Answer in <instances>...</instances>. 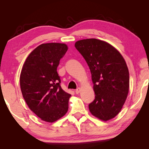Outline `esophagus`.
I'll list each match as a JSON object with an SVG mask.
<instances>
[{
    "mask_svg": "<svg viewBox=\"0 0 149 149\" xmlns=\"http://www.w3.org/2000/svg\"><path fill=\"white\" fill-rule=\"evenodd\" d=\"M80 91H81V88H77L76 90H75V93H76L77 94L79 93Z\"/></svg>",
    "mask_w": 149,
    "mask_h": 149,
    "instance_id": "34e87169",
    "label": "esophagus"
}]
</instances>
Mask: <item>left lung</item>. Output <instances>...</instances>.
Here are the masks:
<instances>
[{
	"label": "left lung",
	"mask_w": 149,
	"mask_h": 149,
	"mask_svg": "<svg viewBox=\"0 0 149 149\" xmlns=\"http://www.w3.org/2000/svg\"><path fill=\"white\" fill-rule=\"evenodd\" d=\"M75 47L91 74L95 97L89 104L90 111L104 121L113 118L129 93V74L125 59L109 43L95 38L77 41Z\"/></svg>",
	"instance_id": "8db88e82"
}]
</instances>
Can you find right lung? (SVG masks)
I'll use <instances>...</instances> for the list:
<instances>
[{
  "label": "right lung",
  "instance_id": "right-lung-1",
  "mask_svg": "<svg viewBox=\"0 0 149 149\" xmlns=\"http://www.w3.org/2000/svg\"><path fill=\"white\" fill-rule=\"evenodd\" d=\"M67 50L65 43L42 44L28 56L22 69V95L29 109L45 122H55L68 111L71 95L61 88L57 72Z\"/></svg>",
  "mask_w": 149,
  "mask_h": 149
}]
</instances>
